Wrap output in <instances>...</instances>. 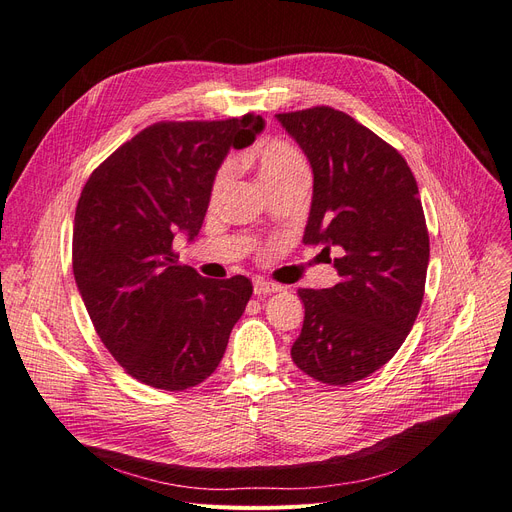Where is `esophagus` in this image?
<instances>
[{"instance_id":"esophagus-1","label":"esophagus","mask_w":512,"mask_h":512,"mask_svg":"<svg viewBox=\"0 0 512 512\" xmlns=\"http://www.w3.org/2000/svg\"><path fill=\"white\" fill-rule=\"evenodd\" d=\"M253 289H255V293H257V295H270V293L283 291V287L276 285V283H268V280H255Z\"/></svg>"}]
</instances>
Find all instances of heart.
Listing matches in <instances>:
<instances>
[{
    "mask_svg": "<svg viewBox=\"0 0 512 512\" xmlns=\"http://www.w3.org/2000/svg\"><path fill=\"white\" fill-rule=\"evenodd\" d=\"M255 163L257 170L263 183H266L270 189L285 183V180H291L295 176H308V163L304 159V155L295 148L293 144L285 142V140H268L263 142L257 153H255ZM229 174H232V166L225 163V166L219 168L217 176L212 180V200L223 193Z\"/></svg>",
    "mask_w": 512,
    "mask_h": 512,
    "instance_id": "1",
    "label": "heart"
}]
</instances>
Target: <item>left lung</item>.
Wrapping results in <instances>:
<instances>
[{
	"label": "left lung",
	"instance_id": "left-lung-1",
	"mask_svg": "<svg viewBox=\"0 0 512 512\" xmlns=\"http://www.w3.org/2000/svg\"><path fill=\"white\" fill-rule=\"evenodd\" d=\"M306 153L315 187L304 242L338 251L332 289H300L304 325L291 346L302 372L351 385L398 353L425 293L430 234L406 159L346 112H280Z\"/></svg>",
	"mask_w": 512,
	"mask_h": 512
}]
</instances>
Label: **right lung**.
I'll return each instance as SVG.
<instances>
[{"mask_svg":"<svg viewBox=\"0 0 512 512\" xmlns=\"http://www.w3.org/2000/svg\"><path fill=\"white\" fill-rule=\"evenodd\" d=\"M263 119L159 121L97 166L74 217L72 268L91 323L136 381L166 391L217 370L251 300L246 276L204 278L180 266L178 232L197 236L229 148L253 144Z\"/></svg>","mask_w":512,"mask_h":512,"instance_id":"right-lung-1","label":"right lung"}]
</instances>
